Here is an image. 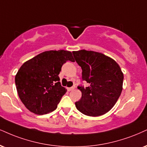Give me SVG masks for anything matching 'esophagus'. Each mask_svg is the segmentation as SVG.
Returning a JSON list of instances; mask_svg holds the SVG:
<instances>
[{"label":"esophagus","mask_w":147,"mask_h":147,"mask_svg":"<svg viewBox=\"0 0 147 147\" xmlns=\"http://www.w3.org/2000/svg\"><path fill=\"white\" fill-rule=\"evenodd\" d=\"M74 89V87H69V88H67L68 91H71V90H73Z\"/></svg>","instance_id":"1"}]
</instances>
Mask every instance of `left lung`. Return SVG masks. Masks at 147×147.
Wrapping results in <instances>:
<instances>
[{
  "instance_id": "left-lung-1",
  "label": "left lung",
  "mask_w": 147,
  "mask_h": 147,
  "mask_svg": "<svg viewBox=\"0 0 147 147\" xmlns=\"http://www.w3.org/2000/svg\"><path fill=\"white\" fill-rule=\"evenodd\" d=\"M74 59L82 68V78L89 84L78 86L80 100L75 103L80 112L90 117H98L115 106L123 90V74L111 58L94 51H74Z\"/></svg>"
}]
</instances>
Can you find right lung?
<instances>
[{
	"label": "right lung",
	"mask_w": 147,
	"mask_h": 147,
	"mask_svg": "<svg viewBox=\"0 0 147 147\" xmlns=\"http://www.w3.org/2000/svg\"><path fill=\"white\" fill-rule=\"evenodd\" d=\"M67 61H74L71 52L50 50L22 65L15 82L20 99L27 109L39 115L56 110L67 91L59 82V74Z\"/></svg>",
	"instance_id": "right-lung-1"
}]
</instances>
